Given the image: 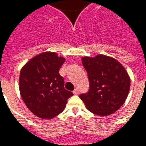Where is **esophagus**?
Instances as JSON below:
<instances>
[{
    "label": "esophagus",
    "instance_id": "esophagus-1",
    "mask_svg": "<svg viewBox=\"0 0 146 146\" xmlns=\"http://www.w3.org/2000/svg\"><path fill=\"white\" fill-rule=\"evenodd\" d=\"M73 93L75 94V95H77V94H79V90H78V89H75V90L73 91Z\"/></svg>",
    "mask_w": 146,
    "mask_h": 146
}]
</instances>
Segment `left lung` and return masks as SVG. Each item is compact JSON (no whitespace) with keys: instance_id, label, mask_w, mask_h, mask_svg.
<instances>
[{"instance_id":"obj_1","label":"left lung","mask_w":146,"mask_h":146,"mask_svg":"<svg viewBox=\"0 0 146 146\" xmlns=\"http://www.w3.org/2000/svg\"><path fill=\"white\" fill-rule=\"evenodd\" d=\"M90 82L89 91L79 95L85 107L94 114H112L125 103L131 79L125 67L115 58L105 55L82 58Z\"/></svg>"}]
</instances>
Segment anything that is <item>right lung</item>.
<instances>
[{
  "mask_svg": "<svg viewBox=\"0 0 146 146\" xmlns=\"http://www.w3.org/2000/svg\"><path fill=\"white\" fill-rule=\"evenodd\" d=\"M65 58L55 52L34 56L21 70L19 90L22 100L34 115L54 118L64 110L73 93L64 89L59 69Z\"/></svg>",
  "mask_w": 146,
  "mask_h": 146,
  "instance_id": "1",
  "label": "right lung"
}]
</instances>
